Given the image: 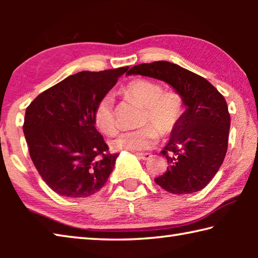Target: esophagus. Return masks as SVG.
<instances>
[{
	"mask_svg": "<svg viewBox=\"0 0 258 258\" xmlns=\"http://www.w3.org/2000/svg\"><path fill=\"white\" fill-rule=\"evenodd\" d=\"M137 156L139 157V158H141L143 160H148L150 159L152 155L150 154V152H137Z\"/></svg>",
	"mask_w": 258,
	"mask_h": 258,
	"instance_id": "1",
	"label": "esophagus"
}]
</instances>
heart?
Here are the masks:
<instances>
[{
	"mask_svg": "<svg viewBox=\"0 0 258 258\" xmlns=\"http://www.w3.org/2000/svg\"><path fill=\"white\" fill-rule=\"evenodd\" d=\"M124 92L143 106L140 124L146 126L117 135L109 143L111 150L148 149L158 141L159 133L171 134L177 127L183 115V102L178 94L165 92L159 83L142 78L130 82L124 87ZM93 120L100 132L106 135L115 134L117 123L113 112V99L110 94L100 99L94 109Z\"/></svg>",
	"mask_w": 258,
	"mask_h": 258,
	"instance_id": "heart-1",
	"label": "heart"
}]
</instances>
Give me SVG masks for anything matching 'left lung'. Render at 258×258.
Here are the masks:
<instances>
[{
	"mask_svg": "<svg viewBox=\"0 0 258 258\" xmlns=\"http://www.w3.org/2000/svg\"><path fill=\"white\" fill-rule=\"evenodd\" d=\"M126 75L163 81L180 95L185 110L160 154L167 171L155 181L174 195L204 189L215 176L228 150L230 113L223 95L206 78L168 61L134 66Z\"/></svg>",
	"mask_w": 258,
	"mask_h": 258,
	"instance_id": "1",
	"label": "left lung"
}]
</instances>
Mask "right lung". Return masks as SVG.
I'll return each mask as SVG.
<instances>
[{"mask_svg":"<svg viewBox=\"0 0 258 258\" xmlns=\"http://www.w3.org/2000/svg\"><path fill=\"white\" fill-rule=\"evenodd\" d=\"M128 67L81 72L42 92L26 109L24 134L43 180L67 198H85L106 184L118 154H109L93 120L95 106Z\"/></svg>","mask_w":258,"mask_h":258,"instance_id":"add662e5","label":"right lung"}]
</instances>
